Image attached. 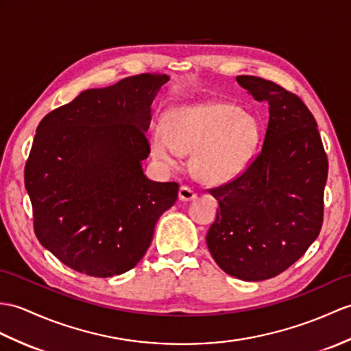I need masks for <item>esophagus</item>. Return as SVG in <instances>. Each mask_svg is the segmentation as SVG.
<instances>
[{
	"label": "esophagus",
	"mask_w": 351,
	"mask_h": 351,
	"mask_svg": "<svg viewBox=\"0 0 351 351\" xmlns=\"http://www.w3.org/2000/svg\"><path fill=\"white\" fill-rule=\"evenodd\" d=\"M195 197H197V194H195V191L191 189V186L182 185L181 189H179V199H181L182 202H189Z\"/></svg>",
	"instance_id": "obj_1"
}]
</instances>
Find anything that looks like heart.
<instances>
[{"instance_id":"obj_1","label":"heart","mask_w":351,"mask_h":351,"mask_svg":"<svg viewBox=\"0 0 351 351\" xmlns=\"http://www.w3.org/2000/svg\"><path fill=\"white\" fill-rule=\"evenodd\" d=\"M260 141L254 117L239 106L210 101L169 110L165 125L149 133L152 156L175 167L181 154L193 152L194 173L210 184L229 182L247 169Z\"/></svg>"}]
</instances>
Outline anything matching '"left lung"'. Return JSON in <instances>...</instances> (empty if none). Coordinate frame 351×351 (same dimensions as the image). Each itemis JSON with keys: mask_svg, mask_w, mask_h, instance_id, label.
<instances>
[{"mask_svg": "<svg viewBox=\"0 0 351 351\" xmlns=\"http://www.w3.org/2000/svg\"><path fill=\"white\" fill-rule=\"evenodd\" d=\"M269 103L263 146L243 172L209 189L219 210L206 234L217 265L234 278H274L302 257L323 224L328 156L300 97L263 77L238 76Z\"/></svg>", "mask_w": 351, "mask_h": 351, "instance_id": "8db88e82", "label": "left lung"}]
</instances>
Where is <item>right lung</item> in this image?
Returning <instances> with one entry per match:
<instances>
[{
	"label": "right lung",
	"mask_w": 351,
	"mask_h": 351,
	"mask_svg": "<svg viewBox=\"0 0 351 351\" xmlns=\"http://www.w3.org/2000/svg\"><path fill=\"white\" fill-rule=\"evenodd\" d=\"M166 75L142 73L86 89L40 121L25 165L38 242L75 271L121 275L149 248L178 182L143 175L151 104Z\"/></svg>",
	"instance_id": "right-lung-1"
}]
</instances>
